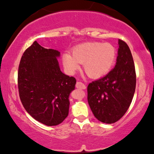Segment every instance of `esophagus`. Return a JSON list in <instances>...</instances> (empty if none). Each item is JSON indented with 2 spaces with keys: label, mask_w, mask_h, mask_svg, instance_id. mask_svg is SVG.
<instances>
[{
  "label": "esophagus",
  "mask_w": 154,
  "mask_h": 154,
  "mask_svg": "<svg viewBox=\"0 0 154 154\" xmlns=\"http://www.w3.org/2000/svg\"><path fill=\"white\" fill-rule=\"evenodd\" d=\"M76 88H79V89L85 90L86 88V86L85 85V84H83L82 82H77V84H76Z\"/></svg>",
  "instance_id": "obj_1"
}]
</instances>
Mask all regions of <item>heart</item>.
<instances>
[{
  "label": "heart",
  "instance_id": "b5f03b06",
  "mask_svg": "<svg viewBox=\"0 0 154 154\" xmlns=\"http://www.w3.org/2000/svg\"><path fill=\"white\" fill-rule=\"evenodd\" d=\"M116 49L110 43L88 42L75 47L72 55L65 53L62 61L65 69L73 73L83 63V69L90 77L98 78L105 75L114 64L116 59Z\"/></svg>",
  "mask_w": 154,
  "mask_h": 154
}]
</instances>
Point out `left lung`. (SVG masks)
Returning <instances> with one entry per match:
<instances>
[{"mask_svg":"<svg viewBox=\"0 0 154 154\" xmlns=\"http://www.w3.org/2000/svg\"><path fill=\"white\" fill-rule=\"evenodd\" d=\"M116 63L105 77L88 86V101L95 117L112 124L121 119L130 107L136 86L135 64L130 48L119 40Z\"/></svg>","mask_w":154,"mask_h":154,"instance_id":"8db88e82","label":"left lung"}]
</instances>
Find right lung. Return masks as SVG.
Returning a JSON list of instances; mask_svg holds the SVG:
<instances>
[{
    "mask_svg": "<svg viewBox=\"0 0 154 154\" xmlns=\"http://www.w3.org/2000/svg\"><path fill=\"white\" fill-rule=\"evenodd\" d=\"M59 51L35 41L23 54L18 70L20 100L25 110L39 122L55 126L67 117L70 93L76 79L61 71Z\"/></svg>",
    "mask_w": 154,
    "mask_h": 154,
    "instance_id": "1",
    "label": "right lung"
}]
</instances>
